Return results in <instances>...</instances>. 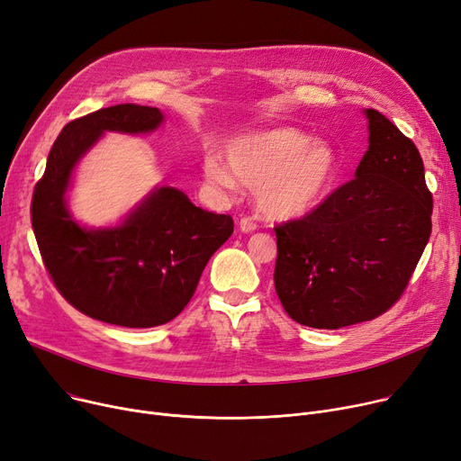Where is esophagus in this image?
<instances>
[{
	"mask_svg": "<svg viewBox=\"0 0 461 461\" xmlns=\"http://www.w3.org/2000/svg\"><path fill=\"white\" fill-rule=\"evenodd\" d=\"M239 230L243 231V233H252V231H256L258 230V224L252 221L250 216H243L239 221Z\"/></svg>",
	"mask_w": 461,
	"mask_h": 461,
	"instance_id": "obj_1",
	"label": "esophagus"
}]
</instances>
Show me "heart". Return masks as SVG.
<instances>
[{"instance_id":"heart-1","label":"heart","mask_w":461,"mask_h":461,"mask_svg":"<svg viewBox=\"0 0 461 461\" xmlns=\"http://www.w3.org/2000/svg\"><path fill=\"white\" fill-rule=\"evenodd\" d=\"M226 167L205 157L202 169L209 185L231 190L238 179L256 188V203L269 221H297L316 211L334 185L338 155L332 145L289 127L240 134L222 148Z\"/></svg>"}]
</instances>
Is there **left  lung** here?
<instances>
[{
    "mask_svg": "<svg viewBox=\"0 0 461 461\" xmlns=\"http://www.w3.org/2000/svg\"><path fill=\"white\" fill-rule=\"evenodd\" d=\"M368 151L355 179L301 221L276 226L275 287L294 321L342 329L403 294L431 233V194L415 143L366 108Z\"/></svg>",
    "mask_w": 461,
    "mask_h": 461,
    "instance_id": "1",
    "label": "left lung"
}]
</instances>
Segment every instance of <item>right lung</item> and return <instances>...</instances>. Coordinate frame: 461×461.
Segmentation results:
<instances>
[{
  "instance_id": "1",
  "label": "right lung",
  "mask_w": 461,
  "mask_h": 461,
  "mask_svg": "<svg viewBox=\"0 0 461 461\" xmlns=\"http://www.w3.org/2000/svg\"><path fill=\"white\" fill-rule=\"evenodd\" d=\"M162 121L158 108L138 104L70 121L35 186L32 224L46 269L59 294L93 320L131 329L172 321L233 233L231 216L196 207L174 186H155L117 226L86 228L70 214L72 174L101 136L148 134Z\"/></svg>"
}]
</instances>
